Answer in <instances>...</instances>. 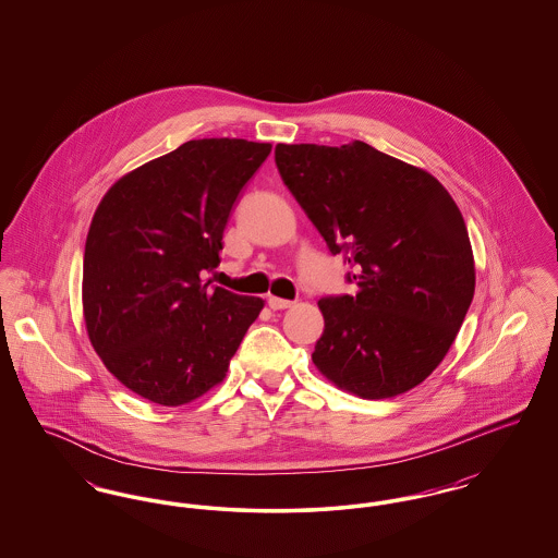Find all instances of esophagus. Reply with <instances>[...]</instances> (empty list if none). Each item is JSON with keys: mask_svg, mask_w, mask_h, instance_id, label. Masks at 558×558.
Listing matches in <instances>:
<instances>
[{"mask_svg": "<svg viewBox=\"0 0 558 558\" xmlns=\"http://www.w3.org/2000/svg\"><path fill=\"white\" fill-rule=\"evenodd\" d=\"M267 305L271 310H289V307H292V301L280 299V296H267Z\"/></svg>", "mask_w": 558, "mask_h": 558, "instance_id": "1", "label": "esophagus"}]
</instances>
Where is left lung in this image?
<instances>
[{"instance_id": "8db88e82", "label": "left lung", "mask_w": 558, "mask_h": 558, "mask_svg": "<svg viewBox=\"0 0 558 558\" xmlns=\"http://www.w3.org/2000/svg\"><path fill=\"white\" fill-rule=\"evenodd\" d=\"M276 167L355 294L322 296L324 332L312 353L339 389L396 398L446 357L475 294L462 213L425 169L366 142L278 144Z\"/></svg>"}]
</instances>
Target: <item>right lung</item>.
I'll use <instances>...</instances> for the list:
<instances>
[{
  "mask_svg": "<svg viewBox=\"0 0 558 558\" xmlns=\"http://www.w3.org/2000/svg\"><path fill=\"white\" fill-rule=\"evenodd\" d=\"M271 144L190 140L123 175L94 213L83 318L105 366L133 393L182 405L223 380L264 299L203 280L219 266L240 190Z\"/></svg>",
  "mask_w": 558,
  "mask_h": 558,
  "instance_id": "right-lung-1",
  "label": "right lung"
}]
</instances>
